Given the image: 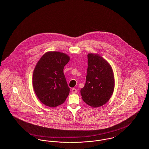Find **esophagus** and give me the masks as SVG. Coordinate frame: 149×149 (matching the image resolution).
Wrapping results in <instances>:
<instances>
[{
    "label": "esophagus",
    "instance_id": "esophagus-1",
    "mask_svg": "<svg viewBox=\"0 0 149 149\" xmlns=\"http://www.w3.org/2000/svg\"><path fill=\"white\" fill-rule=\"evenodd\" d=\"M71 92H72V93H76L77 92V89H76L75 88H72V89H71Z\"/></svg>",
    "mask_w": 149,
    "mask_h": 149
}]
</instances>
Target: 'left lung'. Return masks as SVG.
<instances>
[{"label": "left lung", "instance_id": "obj_1", "mask_svg": "<svg viewBox=\"0 0 149 149\" xmlns=\"http://www.w3.org/2000/svg\"><path fill=\"white\" fill-rule=\"evenodd\" d=\"M87 74L84 87L80 90L83 100L93 107H100L110 100L114 92L113 69L98 54H88Z\"/></svg>", "mask_w": 149, "mask_h": 149}]
</instances>
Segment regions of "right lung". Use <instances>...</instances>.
<instances>
[{"label":"right lung","instance_id":"obj_1","mask_svg":"<svg viewBox=\"0 0 149 149\" xmlns=\"http://www.w3.org/2000/svg\"><path fill=\"white\" fill-rule=\"evenodd\" d=\"M70 57L60 52L45 53L38 62L33 75V86L39 100L47 106L61 105L70 92L64 66Z\"/></svg>","mask_w":149,"mask_h":149}]
</instances>
